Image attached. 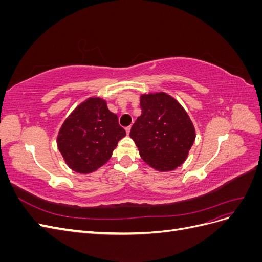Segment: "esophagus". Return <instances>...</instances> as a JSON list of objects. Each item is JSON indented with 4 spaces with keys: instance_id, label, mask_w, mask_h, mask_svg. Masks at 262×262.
Masks as SVG:
<instances>
[{
    "instance_id": "esophagus-1",
    "label": "esophagus",
    "mask_w": 262,
    "mask_h": 262,
    "mask_svg": "<svg viewBox=\"0 0 262 262\" xmlns=\"http://www.w3.org/2000/svg\"><path fill=\"white\" fill-rule=\"evenodd\" d=\"M125 131H126V134H130V131H131V126H128V128H125Z\"/></svg>"
}]
</instances>
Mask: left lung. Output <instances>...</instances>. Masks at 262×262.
I'll return each instance as SVG.
<instances>
[{"instance_id": "8db88e82", "label": "left lung", "mask_w": 262, "mask_h": 262, "mask_svg": "<svg viewBox=\"0 0 262 262\" xmlns=\"http://www.w3.org/2000/svg\"><path fill=\"white\" fill-rule=\"evenodd\" d=\"M142 115L130 137L147 165L160 171L176 169L186 161L195 130L186 110L166 93L142 95Z\"/></svg>"}]
</instances>
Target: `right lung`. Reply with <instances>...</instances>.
Returning a JSON list of instances; mask_svg holds the SVG:
<instances>
[{"label":"right lung","instance_id":"add662e5","mask_svg":"<svg viewBox=\"0 0 262 262\" xmlns=\"http://www.w3.org/2000/svg\"><path fill=\"white\" fill-rule=\"evenodd\" d=\"M125 136L117 115L107 102L92 97L78 105L63 122L57 143L69 167L80 173L93 172L112 157Z\"/></svg>","mask_w":262,"mask_h":262}]
</instances>
